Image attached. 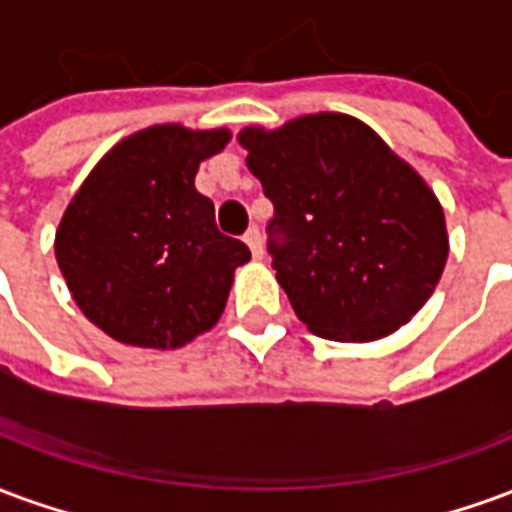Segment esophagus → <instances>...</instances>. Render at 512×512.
<instances>
[{"instance_id":"obj_1","label":"esophagus","mask_w":512,"mask_h":512,"mask_svg":"<svg viewBox=\"0 0 512 512\" xmlns=\"http://www.w3.org/2000/svg\"><path fill=\"white\" fill-rule=\"evenodd\" d=\"M244 241L252 249V255L263 257V235H260V227H249L244 235Z\"/></svg>"}]
</instances>
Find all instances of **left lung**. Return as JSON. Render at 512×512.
Here are the masks:
<instances>
[{"instance_id": "obj_1", "label": "left lung", "mask_w": 512, "mask_h": 512, "mask_svg": "<svg viewBox=\"0 0 512 512\" xmlns=\"http://www.w3.org/2000/svg\"><path fill=\"white\" fill-rule=\"evenodd\" d=\"M238 142L271 205L268 255L301 323L326 340L395 332L447 263L433 191L381 136L348 115H307Z\"/></svg>"}]
</instances>
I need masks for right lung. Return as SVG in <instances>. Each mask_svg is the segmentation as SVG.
<instances>
[{"mask_svg": "<svg viewBox=\"0 0 512 512\" xmlns=\"http://www.w3.org/2000/svg\"><path fill=\"white\" fill-rule=\"evenodd\" d=\"M227 142L224 128L153 126L112 147L76 191L54 252L73 301L109 337L167 351L219 321L252 252L219 233L194 175Z\"/></svg>", "mask_w": 512, "mask_h": 512, "instance_id": "right-lung-1", "label": "right lung"}]
</instances>
